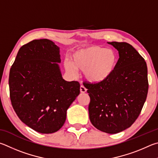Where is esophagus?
Instances as JSON below:
<instances>
[{"label": "esophagus", "instance_id": "obj_1", "mask_svg": "<svg viewBox=\"0 0 158 158\" xmlns=\"http://www.w3.org/2000/svg\"><path fill=\"white\" fill-rule=\"evenodd\" d=\"M80 91H81V93H85L87 92V89L83 86V85H81V87H80Z\"/></svg>", "mask_w": 158, "mask_h": 158}]
</instances>
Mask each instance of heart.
I'll list each match as a JSON object with an SVG mask.
<instances>
[{
	"label": "heart",
	"instance_id": "1",
	"mask_svg": "<svg viewBox=\"0 0 158 158\" xmlns=\"http://www.w3.org/2000/svg\"><path fill=\"white\" fill-rule=\"evenodd\" d=\"M117 63L118 55L114 50L93 45L75 51L71 55V62L65 60L64 65L71 76H76V69L84 71L87 81L99 83L112 76Z\"/></svg>",
	"mask_w": 158,
	"mask_h": 158
}]
</instances>
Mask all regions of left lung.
Here are the masks:
<instances>
[{"label": "left lung", "mask_w": 158, "mask_h": 158, "mask_svg": "<svg viewBox=\"0 0 158 158\" xmlns=\"http://www.w3.org/2000/svg\"><path fill=\"white\" fill-rule=\"evenodd\" d=\"M119 55L114 73L99 83L85 81L90 97L89 119L101 131L116 134L131 127L147 97L148 71L144 59L126 42H107Z\"/></svg>", "instance_id": "obj_1"}]
</instances>
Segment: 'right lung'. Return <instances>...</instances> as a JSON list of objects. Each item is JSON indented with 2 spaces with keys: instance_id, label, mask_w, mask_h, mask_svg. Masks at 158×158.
I'll return each instance as SVG.
<instances>
[{
  "instance_id": "1",
  "label": "right lung",
  "mask_w": 158,
  "mask_h": 158,
  "mask_svg": "<svg viewBox=\"0 0 158 158\" xmlns=\"http://www.w3.org/2000/svg\"><path fill=\"white\" fill-rule=\"evenodd\" d=\"M60 48L52 41L32 40L22 46L9 76L11 103L20 120L43 134L65 122L66 110L80 94L77 81L62 78Z\"/></svg>"
}]
</instances>
